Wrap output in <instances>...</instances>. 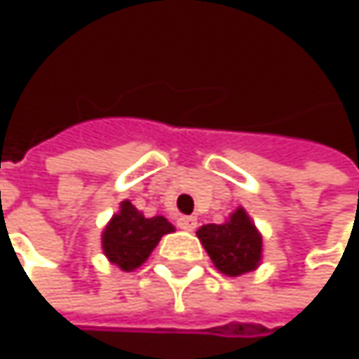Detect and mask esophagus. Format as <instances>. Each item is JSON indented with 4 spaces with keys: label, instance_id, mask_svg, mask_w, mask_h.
I'll return each mask as SVG.
<instances>
[{
    "label": "esophagus",
    "instance_id": "esophagus-1",
    "mask_svg": "<svg viewBox=\"0 0 359 359\" xmlns=\"http://www.w3.org/2000/svg\"><path fill=\"white\" fill-rule=\"evenodd\" d=\"M177 226H180L182 230H186V232H194L196 219H194V217H180V219H177Z\"/></svg>",
    "mask_w": 359,
    "mask_h": 359
}]
</instances>
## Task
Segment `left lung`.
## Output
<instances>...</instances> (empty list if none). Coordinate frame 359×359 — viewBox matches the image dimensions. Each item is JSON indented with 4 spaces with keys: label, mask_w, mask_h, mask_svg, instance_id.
I'll return each instance as SVG.
<instances>
[{
    "label": "left lung",
    "mask_w": 359,
    "mask_h": 359,
    "mask_svg": "<svg viewBox=\"0 0 359 359\" xmlns=\"http://www.w3.org/2000/svg\"><path fill=\"white\" fill-rule=\"evenodd\" d=\"M196 236L215 268L226 276H243L253 271L262 262V234L243 207H238L226 224H207L198 228Z\"/></svg>",
    "instance_id": "obj_1"
}]
</instances>
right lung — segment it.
<instances>
[{"instance_id":"1","label":"right lung","mask_w":359,"mask_h":359,"mask_svg":"<svg viewBox=\"0 0 359 359\" xmlns=\"http://www.w3.org/2000/svg\"><path fill=\"white\" fill-rule=\"evenodd\" d=\"M173 230L175 228L163 215L144 217L129 201H123L121 211L112 215L102 232V251L110 264L123 271H131L140 268L158 241Z\"/></svg>"}]
</instances>
